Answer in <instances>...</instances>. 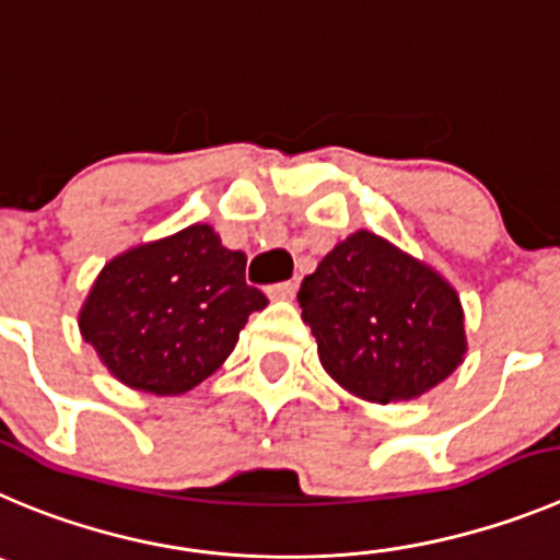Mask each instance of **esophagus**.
<instances>
[{"mask_svg": "<svg viewBox=\"0 0 560 560\" xmlns=\"http://www.w3.org/2000/svg\"><path fill=\"white\" fill-rule=\"evenodd\" d=\"M295 292H298V279L279 281V284L268 287V295L276 298V301H290V298H295Z\"/></svg>", "mask_w": 560, "mask_h": 560, "instance_id": "1", "label": "esophagus"}]
</instances>
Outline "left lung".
Wrapping results in <instances>:
<instances>
[{
	"instance_id": "obj_1",
	"label": "left lung",
	"mask_w": 560,
	"mask_h": 560,
	"mask_svg": "<svg viewBox=\"0 0 560 560\" xmlns=\"http://www.w3.org/2000/svg\"><path fill=\"white\" fill-rule=\"evenodd\" d=\"M298 304L326 373L373 404L420 398L467 353L456 290L364 229L323 256Z\"/></svg>"
}]
</instances>
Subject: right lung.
Returning <instances> with one entry per match:
<instances>
[{
  "label": "right lung",
  "instance_id": "add662e5",
  "mask_svg": "<svg viewBox=\"0 0 560 560\" xmlns=\"http://www.w3.org/2000/svg\"><path fill=\"white\" fill-rule=\"evenodd\" d=\"M265 306L268 298L245 284L243 250L192 223L104 265L80 331L121 384L182 395L226 362L250 312Z\"/></svg>",
  "mask_w": 560,
  "mask_h": 560
}]
</instances>
